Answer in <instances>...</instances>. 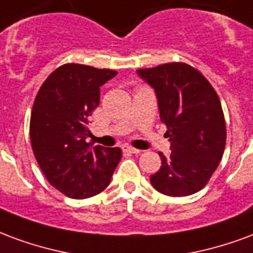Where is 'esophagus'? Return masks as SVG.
<instances>
[{"mask_svg":"<svg viewBox=\"0 0 253 253\" xmlns=\"http://www.w3.org/2000/svg\"><path fill=\"white\" fill-rule=\"evenodd\" d=\"M121 148H123V151H124V152H126V154H139L140 152L139 149L133 148V147H129V145H126V144L123 145Z\"/></svg>","mask_w":253,"mask_h":253,"instance_id":"34e87169","label":"esophagus"}]
</instances>
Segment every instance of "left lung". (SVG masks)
<instances>
[{"label":"left lung","mask_w":253,"mask_h":253,"mask_svg":"<svg viewBox=\"0 0 253 253\" xmlns=\"http://www.w3.org/2000/svg\"><path fill=\"white\" fill-rule=\"evenodd\" d=\"M137 74L155 90L171 143V155L160 154L162 166L151 175V185L169 197L194 194L206 186L224 155L220 98L208 79L186 63L141 68Z\"/></svg>","instance_id":"8db88e82"}]
</instances>
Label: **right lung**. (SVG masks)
<instances>
[{
  "label": "right lung",
  "instance_id": "1",
  "mask_svg": "<svg viewBox=\"0 0 253 253\" xmlns=\"http://www.w3.org/2000/svg\"><path fill=\"white\" fill-rule=\"evenodd\" d=\"M116 71L84 64L58 67L42 84L31 114V144L45 178L70 198L104 191L121 160V149L86 141L88 117L99 105V87Z\"/></svg>",
  "mask_w": 253,
  "mask_h": 253
}]
</instances>
